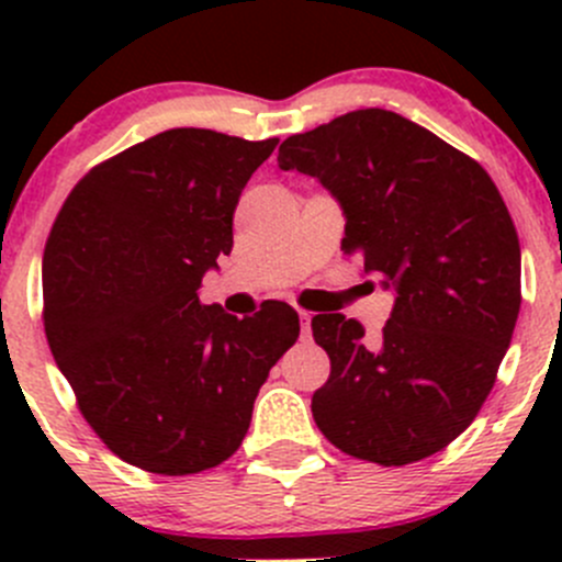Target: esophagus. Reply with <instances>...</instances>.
Listing matches in <instances>:
<instances>
[{"instance_id":"1","label":"esophagus","mask_w":562,"mask_h":562,"mask_svg":"<svg viewBox=\"0 0 562 562\" xmlns=\"http://www.w3.org/2000/svg\"><path fill=\"white\" fill-rule=\"evenodd\" d=\"M299 321H302V337H310V334H313V326H310V323H313V315L299 310Z\"/></svg>"}]
</instances>
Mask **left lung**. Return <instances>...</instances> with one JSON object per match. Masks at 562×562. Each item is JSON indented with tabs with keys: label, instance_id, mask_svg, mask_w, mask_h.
<instances>
[{
	"label": "left lung",
	"instance_id": "8db88e82",
	"mask_svg": "<svg viewBox=\"0 0 562 562\" xmlns=\"http://www.w3.org/2000/svg\"><path fill=\"white\" fill-rule=\"evenodd\" d=\"M277 162L331 192L345 214L342 249L394 293L378 339L339 313L313 317L331 359L313 394L317 429L386 468L446 449L495 386L522 304V252L495 181L383 108L291 135Z\"/></svg>",
	"mask_w": 562,
	"mask_h": 562
}]
</instances>
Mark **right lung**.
I'll list each match as a JSON object with an SVG mask.
<instances>
[{
	"label": "right lung",
	"mask_w": 562,
	"mask_h": 562,
	"mask_svg": "<svg viewBox=\"0 0 562 562\" xmlns=\"http://www.w3.org/2000/svg\"><path fill=\"white\" fill-rule=\"evenodd\" d=\"M277 138L166 130L92 168L43 255L45 337L83 418L124 462L201 473L245 440L255 396L296 342L299 315L201 304L234 247V209Z\"/></svg>",
	"instance_id": "obj_1"
}]
</instances>
